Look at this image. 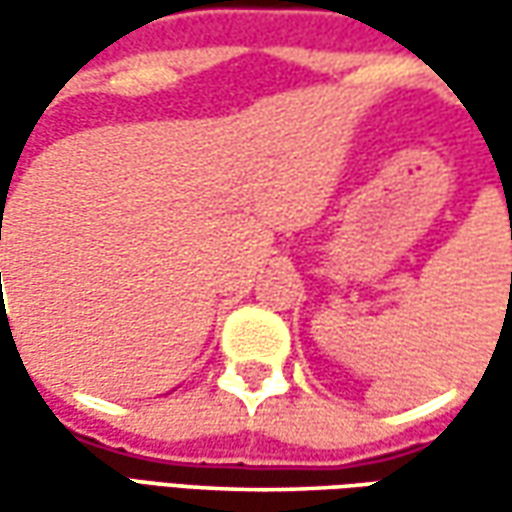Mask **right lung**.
<instances>
[{"mask_svg":"<svg viewBox=\"0 0 512 512\" xmlns=\"http://www.w3.org/2000/svg\"><path fill=\"white\" fill-rule=\"evenodd\" d=\"M0 279H2V276H0Z\"/></svg>","mask_w":512,"mask_h":512,"instance_id":"1","label":"right lung"}]
</instances>
